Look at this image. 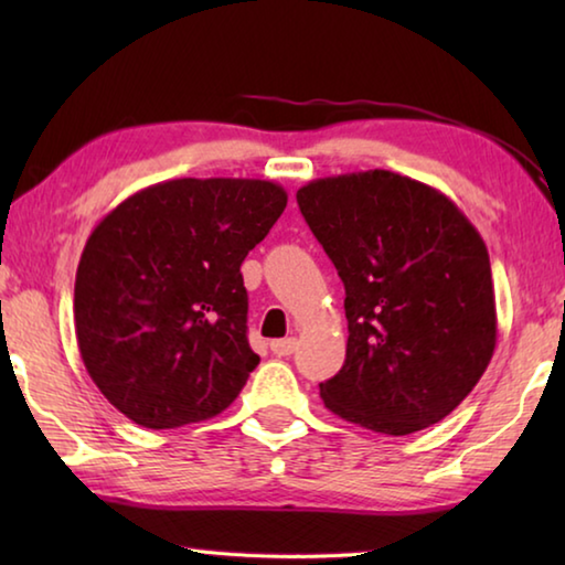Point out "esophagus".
<instances>
[{
	"label": "esophagus",
	"mask_w": 565,
	"mask_h": 565,
	"mask_svg": "<svg viewBox=\"0 0 565 565\" xmlns=\"http://www.w3.org/2000/svg\"><path fill=\"white\" fill-rule=\"evenodd\" d=\"M299 347V341L296 339H279V341H271V351L276 356H291V353Z\"/></svg>",
	"instance_id": "obj_1"
}]
</instances>
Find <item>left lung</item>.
<instances>
[{"instance_id": "8db88e82", "label": "left lung", "mask_w": 565, "mask_h": 565, "mask_svg": "<svg viewBox=\"0 0 565 565\" xmlns=\"http://www.w3.org/2000/svg\"><path fill=\"white\" fill-rule=\"evenodd\" d=\"M296 202L347 289V361L319 384L323 406L386 436L438 424L495 349L481 234L441 191L386 169L309 181Z\"/></svg>"}]
</instances>
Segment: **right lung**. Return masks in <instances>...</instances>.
<instances>
[{"label":"right lung","instance_id":"1","mask_svg":"<svg viewBox=\"0 0 565 565\" xmlns=\"http://www.w3.org/2000/svg\"><path fill=\"white\" fill-rule=\"evenodd\" d=\"M264 179H171L111 209L74 284L76 343L114 408L145 428L214 418L259 363L242 262L286 209Z\"/></svg>","mask_w":565,"mask_h":565}]
</instances>
